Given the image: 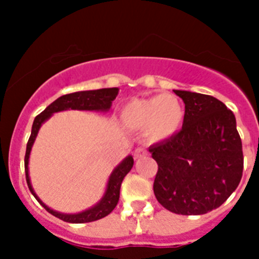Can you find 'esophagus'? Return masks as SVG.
Masks as SVG:
<instances>
[{
  "label": "esophagus",
  "mask_w": 259,
  "mask_h": 259,
  "mask_svg": "<svg viewBox=\"0 0 259 259\" xmlns=\"http://www.w3.org/2000/svg\"><path fill=\"white\" fill-rule=\"evenodd\" d=\"M147 155V151L143 147H138L134 151V159H141V158H145Z\"/></svg>",
  "instance_id": "1"
}]
</instances>
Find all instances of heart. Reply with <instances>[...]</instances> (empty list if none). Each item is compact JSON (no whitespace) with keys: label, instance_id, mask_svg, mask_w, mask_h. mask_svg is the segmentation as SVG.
Here are the masks:
<instances>
[{"label":"heart","instance_id":"heart-1","mask_svg":"<svg viewBox=\"0 0 259 259\" xmlns=\"http://www.w3.org/2000/svg\"><path fill=\"white\" fill-rule=\"evenodd\" d=\"M121 119L129 129L146 130L153 140H163L180 129L184 119V106L170 93L134 99L123 105Z\"/></svg>","mask_w":259,"mask_h":259}]
</instances>
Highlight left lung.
<instances>
[{"label":"left lung","instance_id":"8db88e82","mask_svg":"<svg viewBox=\"0 0 259 259\" xmlns=\"http://www.w3.org/2000/svg\"><path fill=\"white\" fill-rule=\"evenodd\" d=\"M174 92L186 105L183 126L149 147L158 164L154 193L174 213H208L225 203L242 178L244 154L236 117L212 96Z\"/></svg>","mask_w":259,"mask_h":259}]
</instances>
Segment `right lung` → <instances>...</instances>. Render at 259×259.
I'll list each match as a JSON object with an SVG mask.
<instances>
[{"instance_id":"1","label":"right lung","mask_w":259,"mask_h":259,"mask_svg":"<svg viewBox=\"0 0 259 259\" xmlns=\"http://www.w3.org/2000/svg\"><path fill=\"white\" fill-rule=\"evenodd\" d=\"M118 95V88H104L97 89V91H82V92H75L69 93V95H64V96L59 97L55 100L54 103L50 104L40 114L35 117L34 123H32L31 136L29 138L27 146H26V155H25V172H26V182L29 186L30 192L34 195L39 203L42 204L43 207L49 213L54 214L55 217L60 219V220L66 221V223L72 224H84V223H92V221L100 220L103 217L108 216L114 208H116L117 203L119 199V188H121V183H122L123 178L126 177V174L132 170V167L134 164L133 156H127L126 159L122 160L121 164H118L117 168L112 172L108 182V187H106V192L104 197L101 199L99 204H96L95 207L91 208L88 210H84L81 213L76 214H64L59 213L56 210L50 209L47 205L40 201L38 196L35 195L34 190H32L31 183H30L29 178V156L30 151H31L32 143L35 141V137L38 134V130L40 127L46 119L51 117L52 113L60 112V110L67 109H77V110H108L112 106V101L116 99Z\"/></svg>"}]
</instances>
